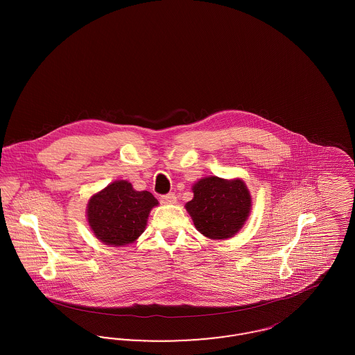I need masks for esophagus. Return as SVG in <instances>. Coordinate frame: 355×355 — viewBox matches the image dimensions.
<instances>
[{
    "instance_id": "obj_1",
    "label": "esophagus",
    "mask_w": 355,
    "mask_h": 355,
    "mask_svg": "<svg viewBox=\"0 0 355 355\" xmlns=\"http://www.w3.org/2000/svg\"><path fill=\"white\" fill-rule=\"evenodd\" d=\"M159 201H161V202L162 203H165V205H173V203L177 202V197H175V194H173V193H169V194L161 196Z\"/></svg>"
}]
</instances>
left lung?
I'll list each match as a JSON object with an SVG mask.
<instances>
[{
	"label": "left lung",
	"instance_id": "1",
	"mask_svg": "<svg viewBox=\"0 0 355 355\" xmlns=\"http://www.w3.org/2000/svg\"><path fill=\"white\" fill-rule=\"evenodd\" d=\"M193 193L186 210L197 230L210 239L232 238L250 214L252 197L239 178L205 177L193 185Z\"/></svg>",
	"mask_w": 355,
	"mask_h": 355
}]
</instances>
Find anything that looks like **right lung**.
<instances>
[{
	"label": "right lung",
	"instance_id": "obj_1",
	"mask_svg": "<svg viewBox=\"0 0 355 355\" xmlns=\"http://www.w3.org/2000/svg\"><path fill=\"white\" fill-rule=\"evenodd\" d=\"M158 201L150 191H137L128 181H114L92 196L86 217L94 236L109 246L133 243L146 227Z\"/></svg>",
	"mask_w": 355,
	"mask_h": 355
}]
</instances>
